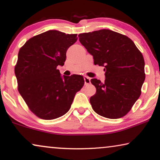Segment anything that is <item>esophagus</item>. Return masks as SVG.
Listing matches in <instances>:
<instances>
[{"mask_svg":"<svg viewBox=\"0 0 160 160\" xmlns=\"http://www.w3.org/2000/svg\"><path fill=\"white\" fill-rule=\"evenodd\" d=\"M84 82H85V85H88L90 83V79L88 77H84Z\"/></svg>","mask_w":160,"mask_h":160,"instance_id":"esophagus-1","label":"esophagus"}]
</instances>
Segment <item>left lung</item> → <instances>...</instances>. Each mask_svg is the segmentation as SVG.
Here are the masks:
<instances>
[{
  "label": "left lung",
  "mask_w": 160,
  "mask_h": 160,
  "mask_svg": "<svg viewBox=\"0 0 160 160\" xmlns=\"http://www.w3.org/2000/svg\"><path fill=\"white\" fill-rule=\"evenodd\" d=\"M79 42L105 68L104 83L90 80L96 93L90 99L92 109L105 118L125 116L141 94L146 78L143 56L130 38L108 29L79 35Z\"/></svg>",
  "instance_id": "left-lung-1"
}]
</instances>
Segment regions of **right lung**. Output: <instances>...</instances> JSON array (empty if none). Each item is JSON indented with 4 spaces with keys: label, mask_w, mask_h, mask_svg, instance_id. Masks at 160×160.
I'll return each mask as SVG.
<instances>
[{
    "label": "right lung",
    "mask_w": 160,
    "mask_h": 160,
    "mask_svg": "<svg viewBox=\"0 0 160 160\" xmlns=\"http://www.w3.org/2000/svg\"><path fill=\"white\" fill-rule=\"evenodd\" d=\"M77 34L49 31L35 35L20 48L14 67L18 90L32 112L40 118L53 120L70 110L76 93L84 85L81 75L61 77L68 48Z\"/></svg>",
    "instance_id": "1"
}]
</instances>
